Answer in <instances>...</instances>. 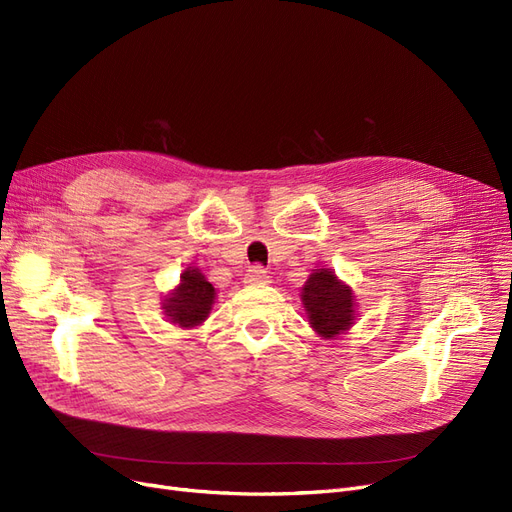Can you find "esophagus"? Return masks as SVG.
I'll return each instance as SVG.
<instances>
[{
	"mask_svg": "<svg viewBox=\"0 0 512 512\" xmlns=\"http://www.w3.org/2000/svg\"><path fill=\"white\" fill-rule=\"evenodd\" d=\"M245 283H250V285H258V283H269V273L264 271L260 264H256V267H250L248 269V273H245Z\"/></svg>",
	"mask_w": 512,
	"mask_h": 512,
	"instance_id": "esophagus-1",
	"label": "esophagus"
}]
</instances>
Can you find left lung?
I'll return each instance as SVG.
<instances>
[{"instance_id": "8db88e82", "label": "left lung", "mask_w": 512, "mask_h": 512, "mask_svg": "<svg viewBox=\"0 0 512 512\" xmlns=\"http://www.w3.org/2000/svg\"><path fill=\"white\" fill-rule=\"evenodd\" d=\"M302 304L309 323L321 338H336L353 325L355 296L332 269H315L302 288Z\"/></svg>"}]
</instances>
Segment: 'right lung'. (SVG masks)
Here are the masks:
<instances>
[{
  "label": "right lung",
  "mask_w": 512,
  "mask_h": 512,
  "mask_svg": "<svg viewBox=\"0 0 512 512\" xmlns=\"http://www.w3.org/2000/svg\"><path fill=\"white\" fill-rule=\"evenodd\" d=\"M216 298L214 285L199 269L189 267L180 275L178 288L163 300V311L180 327H195L208 319Z\"/></svg>",
  "instance_id": "1"
}]
</instances>
